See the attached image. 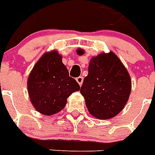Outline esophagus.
Listing matches in <instances>:
<instances>
[{
    "instance_id": "esophagus-1",
    "label": "esophagus",
    "mask_w": 155,
    "mask_h": 155,
    "mask_svg": "<svg viewBox=\"0 0 155 155\" xmlns=\"http://www.w3.org/2000/svg\"><path fill=\"white\" fill-rule=\"evenodd\" d=\"M76 81H78V83L80 85H82V83H83V77H78V78H76Z\"/></svg>"
}]
</instances>
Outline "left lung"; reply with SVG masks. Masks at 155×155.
<instances>
[{
  "label": "left lung",
  "instance_id": "1",
  "mask_svg": "<svg viewBox=\"0 0 155 155\" xmlns=\"http://www.w3.org/2000/svg\"><path fill=\"white\" fill-rule=\"evenodd\" d=\"M82 55V49H78ZM131 81L127 69L113 52L93 58L80 92L89 112L100 119L111 118L122 111L130 94Z\"/></svg>",
  "mask_w": 155,
  "mask_h": 155
}]
</instances>
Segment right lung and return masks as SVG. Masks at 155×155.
<instances>
[{"label": "right lung", "mask_w": 155, "mask_h": 155, "mask_svg": "<svg viewBox=\"0 0 155 155\" xmlns=\"http://www.w3.org/2000/svg\"><path fill=\"white\" fill-rule=\"evenodd\" d=\"M80 85L70 77L57 51L45 54L36 63L28 79V92L34 108L45 115L59 112L67 97L78 91Z\"/></svg>", "instance_id": "obj_1"}]
</instances>
